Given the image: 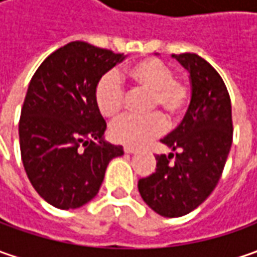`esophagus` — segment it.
Here are the masks:
<instances>
[{
	"mask_svg": "<svg viewBox=\"0 0 257 257\" xmlns=\"http://www.w3.org/2000/svg\"><path fill=\"white\" fill-rule=\"evenodd\" d=\"M124 152L128 154H133L137 152V149H134V147H124Z\"/></svg>",
	"mask_w": 257,
	"mask_h": 257,
	"instance_id": "obj_1",
	"label": "esophagus"
}]
</instances>
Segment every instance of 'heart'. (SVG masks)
Wrapping results in <instances>:
<instances>
[{
	"instance_id": "obj_1",
	"label": "heart",
	"mask_w": 257,
	"mask_h": 257,
	"mask_svg": "<svg viewBox=\"0 0 257 257\" xmlns=\"http://www.w3.org/2000/svg\"><path fill=\"white\" fill-rule=\"evenodd\" d=\"M125 78L136 88L149 91L147 111H157L144 117L124 115L110 127L111 140L118 144L139 147L160 136L166 128L164 117L174 123L180 120L192 98L190 85L174 77L170 65L156 58L136 61L125 71ZM124 90L113 74H104L94 88V101L107 118L118 115L124 105Z\"/></svg>"
}]
</instances>
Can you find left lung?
Segmentation results:
<instances>
[{"instance_id":"8db88e82","label":"left lung","mask_w":257,"mask_h":257,"mask_svg":"<svg viewBox=\"0 0 257 257\" xmlns=\"http://www.w3.org/2000/svg\"><path fill=\"white\" fill-rule=\"evenodd\" d=\"M173 57L190 74V105L177 128L162 139L176 153L157 154L156 172L139 180L144 202L164 217L184 216L210 196L233 140L232 103L220 74L197 54Z\"/></svg>"}]
</instances>
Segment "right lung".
<instances>
[{
    "instance_id": "right-lung-1",
    "label": "right lung",
    "mask_w": 257,
    "mask_h": 257,
    "mask_svg": "<svg viewBox=\"0 0 257 257\" xmlns=\"http://www.w3.org/2000/svg\"><path fill=\"white\" fill-rule=\"evenodd\" d=\"M123 60L73 41L48 55L30 81L18 125L21 159L33 187L57 209L94 199L110 160L123 156L121 146L103 140L107 124L94 101L97 81Z\"/></svg>"
}]
</instances>
